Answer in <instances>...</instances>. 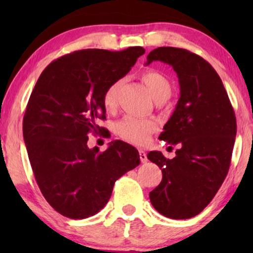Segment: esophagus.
Here are the masks:
<instances>
[{
	"label": "esophagus",
	"mask_w": 253,
	"mask_h": 253,
	"mask_svg": "<svg viewBox=\"0 0 253 253\" xmlns=\"http://www.w3.org/2000/svg\"><path fill=\"white\" fill-rule=\"evenodd\" d=\"M139 158H140V161L141 162H146L147 161L146 152L143 151V150H139Z\"/></svg>",
	"instance_id": "34e87169"
}]
</instances>
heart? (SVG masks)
Returning a JSON list of instances; mask_svg holds the SVG:
<instances>
[{
  "instance_id": "b5f03b06",
  "label": "heart",
  "mask_w": 253,
  "mask_h": 253,
  "mask_svg": "<svg viewBox=\"0 0 253 253\" xmlns=\"http://www.w3.org/2000/svg\"><path fill=\"white\" fill-rule=\"evenodd\" d=\"M141 81L153 96L154 100L161 101L169 98L171 92L170 84L168 79L161 75L160 72L154 70H147L141 75ZM121 86V81L114 82L110 84L103 93V106L107 110H113L116 107L117 92ZM158 129L157 123L153 120L138 119L133 116H126L120 122H117L115 131L117 136L123 140L134 145H144L150 139L151 134Z\"/></svg>"
}]
</instances>
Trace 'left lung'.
Here are the masks:
<instances>
[{
	"label": "left lung",
	"mask_w": 253,
	"mask_h": 253,
	"mask_svg": "<svg viewBox=\"0 0 253 253\" xmlns=\"http://www.w3.org/2000/svg\"><path fill=\"white\" fill-rule=\"evenodd\" d=\"M160 61L172 67L179 99L159 139L176 145V157L147 154L159 166L162 181L150 192L152 205L170 219L199 214L216 195L228 174L236 137V117L222 81L212 65L191 51L159 47L146 65Z\"/></svg>",
	"instance_id": "8db88e82"
}]
</instances>
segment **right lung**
Returning a JSON list of instances; mask_svg holds the SVG:
<instances>
[{
    "label": "right lung",
    "mask_w": 253,
    "mask_h": 253,
    "mask_svg": "<svg viewBox=\"0 0 253 253\" xmlns=\"http://www.w3.org/2000/svg\"><path fill=\"white\" fill-rule=\"evenodd\" d=\"M145 53L83 49L51 62L27 103L23 136L34 177L49 205L63 216L86 219L100 212L116 179L140 164L138 151L114 140L100 153L88 133H103V93Z\"/></svg>",
    "instance_id": "add662e5"
}]
</instances>
